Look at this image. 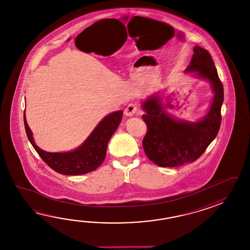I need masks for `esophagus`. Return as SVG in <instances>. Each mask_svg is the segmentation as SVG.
I'll return each instance as SVG.
<instances>
[{
  "instance_id": "1",
  "label": "esophagus",
  "mask_w": 250,
  "mask_h": 250,
  "mask_svg": "<svg viewBox=\"0 0 250 250\" xmlns=\"http://www.w3.org/2000/svg\"><path fill=\"white\" fill-rule=\"evenodd\" d=\"M137 111H138V106L135 104L131 103V104H127V106L125 108L124 113H125V115L131 117L137 112Z\"/></svg>"
}]
</instances>
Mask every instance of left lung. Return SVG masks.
<instances>
[{"label": "left lung", "mask_w": 250, "mask_h": 250, "mask_svg": "<svg viewBox=\"0 0 250 250\" xmlns=\"http://www.w3.org/2000/svg\"><path fill=\"white\" fill-rule=\"evenodd\" d=\"M193 51L185 72L210 83L213 98L208 113L197 122L176 119L165 110L160 92L141 103L142 119L147 126L144 151L160 167H177L196 161L216 138L221 126L223 86L217 69L206 49L196 45Z\"/></svg>", "instance_id": "8db88e82"}]
</instances>
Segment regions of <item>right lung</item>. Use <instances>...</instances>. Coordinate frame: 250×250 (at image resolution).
<instances>
[{
	"instance_id": "add662e5",
	"label": "right lung",
	"mask_w": 250,
	"mask_h": 250,
	"mask_svg": "<svg viewBox=\"0 0 250 250\" xmlns=\"http://www.w3.org/2000/svg\"><path fill=\"white\" fill-rule=\"evenodd\" d=\"M123 115V111L108 114L79 147L62 153H51L38 147L27 125L25 113L24 124L29 142L49 167L63 175H81L96 170L102 165L106 155L108 142L122 122Z\"/></svg>"
}]
</instances>
